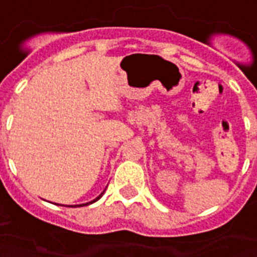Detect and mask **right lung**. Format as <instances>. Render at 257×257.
I'll list each match as a JSON object with an SVG mask.
<instances>
[{"instance_id":"right-lung-1","label":"right lung","mask_w":257,"mask_h":257,"mask_svg":"<svg viewBox=\"0 0 257 257\" xmlns=\"http://www.w3.org/2000/svg\"><path fill=\"white\" fill-rule=\"evenodd\" d=\"M106 190V189H105ZM105 190H103L102 193H101V194H99L98 197H97V198H94V200L93 201H90V202H88V203H82V205H75V206H86V205H90V203H93V202H95V201H98L99 198H101V197L103 196V193H105Z\"/></svg>"}]
</instances>
